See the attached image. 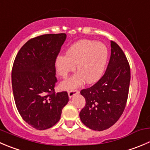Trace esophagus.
I'll list each match as a JSON object with an SVG mask.
<instances>
[{
    "instance_id": "1",
    "label": "esophagus",
    "mask_w": 150,
    "mask_h": 150,
    "mask_svg": "<svg viewBox=\"0 0 150 150\" xmlns=\"http://www.w3.org/2000/svg\"><path fill=\"white\" fill-rule=\"evenodd\" d=\"M78 93H79V91H78V90H76V89L70 90V91H68V95H69V98H71V97H72L73 96H75V94H78Z\"/></svg>"
}]
</instances>
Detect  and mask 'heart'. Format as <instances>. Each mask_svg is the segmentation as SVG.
Here are the masks:
<instances>
[{"label":"heart","mask_w":150,"mask_h":150,"mask_svg":"<svg viewBox=\"0 0 150 150\" xmlns=\"http://www.w3.org/2000/svg\"><path fill=\"white\" fill-rule=\"evenodd\" d=\"M108 56V48L103 43L83 40L72 45L67 51L66 56H59L56 61L57 72L62 78H66L77 65L78 73L64 81L61 85L62 88H77L83 80L87 83L98 81L104 71Z\"/></svg>","instance_id":"b5f03b06"}]
</instances>
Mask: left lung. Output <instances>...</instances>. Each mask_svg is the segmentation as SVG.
Here are the masks:
<instances>
[{
	"label": "left lung",
	"mask_w": 150,
	"mask_h": 150,
	"mask_svg": "<svg viewBox=\"0 0 150 150\" xmlns=\"http://www.w3.org/2000/svg\"><path fill=\"white\" fill-rule=\"evenodd\" d=\"M111 53L104 75L91 87L81 91L86 105L80 112L81 122L97 131L114 125L122 114L128 97L130 68L121 47L110 42Z\"/></svg>",
	"instance_id": "obj_1"
}]
</instances>
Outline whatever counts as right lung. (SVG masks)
<instances>
[{
	"label": "right lung",
	"instance_id": "1",
	"mask_svg": "<svg viewBox=\"0 0 150 150\" xmlns=\"http://www.w3.org/2000/svg\"><path fill=\"white\" fill-rule=\"evenodd\" d=\"M65 33H49L29 40L16 56L11 84L16 107L25 122L46 130L59 121L67 104V91L56 93V59L66 40Z\"/></svg>",
	"mask_w": 150,
	"mask_h": 150
}]
</instances>
